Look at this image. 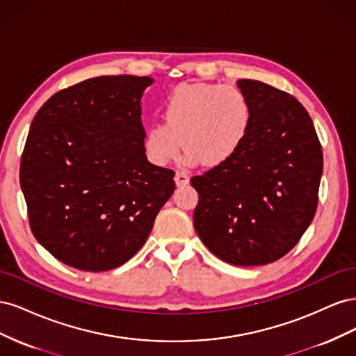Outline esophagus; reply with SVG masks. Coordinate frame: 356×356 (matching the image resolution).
<instances>
[{
  "mask_svg": "<svg viewBox=\"0 0 356 356\" xmlns=\"http://www.w3.org/2000/svg\"><path fill=\"white\" fill-rule=\"evenodd\" d=\"M175 182H177L178 187L187 186L188 182H190V177H188L187 172L186 170H178L177 174H175Z\"/></svg>",
  "mask_w": 356,
  "mask_h": 356,
  "instance_id": "34e87169",
  "label": "esophagus"
}]
</instances>
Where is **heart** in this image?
<instances>
[{"label": "heart", "mask_w": 356, "mask_h": 356, "mask_svg": "<svg viewBox=\"0 0 356 356\" xmlns=\"http://www.w3.org/2000/svg\"><path fill=\"white\" fill-rule=\"evenodd\" d=\"M163 122L147 127L144 153L154 166L177 159L184 143L186 165L224 166L251 131L252 106L233 86L179 84L163 102Z\"/></svg>", "instance_id": "heart-1"}]
</instances>
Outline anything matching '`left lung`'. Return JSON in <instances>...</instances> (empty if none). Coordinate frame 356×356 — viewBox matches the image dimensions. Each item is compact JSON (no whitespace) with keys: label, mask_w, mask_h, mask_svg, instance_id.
Segmentation results:
<instances>
[{"label":"left lung","mask_w":356,"mask_h":356,"mask_svg":"<svg viewBox=\"0 0 356 356\" xmlns=\"http://www.w3.org/2000/svg\"><path fill=\"white\" fill-rule=\"evenodd\" d=\"M252 124L229 163L191 178L199 193L195 229L233 266H261L297 245L315 217L322 148L312 118L293 95L238 80Z\"/></svg>","instance_id":"1"}]
</instances>
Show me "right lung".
Returning a JSON list of instances; mask_svg holds the SVG:
<instances>
[{
	"mask_svg": "<svg viewBox=\"0 0 356 356\" xmlns=\"http://www.w3.org/2000/svg\"><path fill=\"white\" fill-rule=\"evenodd\" d=\"M149 77L105 75L55 93L31 123L20 187L32 234L59 261L105 272L141 250L175 190L144 153Z\"/></svg>",
	"mask_w": 356,
	"mask_h": 356,
	"instance_id": "obj_1",
	"label": "right lung"
}]
</instances>
